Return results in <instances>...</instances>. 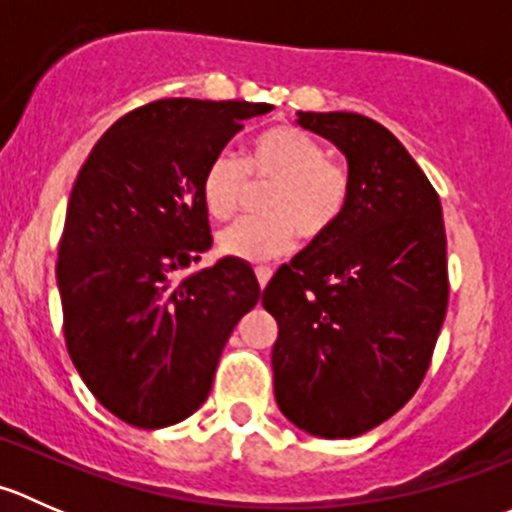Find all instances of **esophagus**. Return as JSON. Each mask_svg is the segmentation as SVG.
I'll return each mask as SVG.
<instances>
[{
	"instance_id": "34e87169",
	"label": "esophagus",
	"mask_w": 512,
	"mask_h": 512,
	"mask_svg": "<svg viewBox=\"0 0 512 512\" xmlns=\"http://www.w3.org/2000/svg\"><path fill=\"white\" fill-rule=\"evenodd\" d=\"M255 277H257V285H260V289H265L267 282H270V277H272V270L270 267H255Z\"/></svg>"
}]
</instances>
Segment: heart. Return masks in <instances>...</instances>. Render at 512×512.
Returning a JSON list of instances; mask_svg holds the SVG:
<instances>
[{
	"instance_id": "1",
	"label": "heart",
	"mask_w": 512,
	"mask_h": 512,
	"mask_svg": "<svg viewBox=\"0 0 512 512\" xmlns=\"http://www.w3.org/2000/svg\"><path fill=\"white\" fill-rule=\"evenodd\" d=\"M247 180L272 185L262 198L265 218H242L218 232L227 257L267 262L285 257L304 240H322L339 225L349 205V173L329 163L314 138L294 126H272L247 148L242 163L232 153L210 160L200 198L210 218L227 220L247 195Z\"/></svg>"
}]
</instances>
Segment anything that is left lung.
I'll list each match as a JSON object with an SVG mask.
<instances>
[{
    "label": "left lung",
    "mask_w": 512,
    "mask_h": 512,
    "mask_svg": "<svg viewBox=\"0 0 512 512\" xmlns=\"http://www.w3.org/2000/svg\"><path fill=\"white\" fill-rule=\"evenodd\" d=\"M304 131L347 158L344 218L282 265L262 292L277 319L275 399L302 431L354 438L421 386L448 307L441 200L381 123L297 111Z\"/></svg>",
    "instance_id": "left-lung-1"
}]
</instances>
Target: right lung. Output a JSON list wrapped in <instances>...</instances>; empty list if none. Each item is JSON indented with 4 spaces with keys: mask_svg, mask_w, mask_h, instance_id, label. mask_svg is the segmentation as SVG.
Returning <instances> with one entry per match:
<instances>
[{
    "mask_svg": "<svg viewBox=\"0 0 512 512\" xmlns=\"http://www.w3.org/2000/svg\"><path fill=\"white\" fill-rule=\"evenodd\" d=\"M270 103L163 98L118 118L79 170L56 285L76 371L113 416L165 428L205 404L220 354L260 299L250 265L213 245L200 180Z\"/></svg>",
    "mask_w": 512,
    "mask_h": 512,
    "instance_id": "1",
    "label": "right lung"
}]
</instances>
